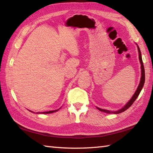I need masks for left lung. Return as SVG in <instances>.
Segmentation results:
<instances>
[{
  "instance_id": "obj_1",
  "label": "left lung",
  "mask_w": 153,
  "mask_h": 153,
  "mask_svg": "<svg viewBox=\"0 0 153 153\" xmlns=\"http://www.w3.org/2000/svg\"><path fill=\"white\" fill-rule=\"evenodd\" d=\"M137 48H138V51H139V60H140V62H141V81H140V83H139V85L137 87V89L136 90V91L135 93V94L133 96L132 98L131 99V100H129V101L127 103V105L124 106L123 107L122 109H120L118 111H116V112H111V111H109V110H104V109H101V108H98L100 111L101 112H106V113H108V114H119V113H121L122 112H124L125 110H126L128 108H129V107L131 106V105L134 102L135 100H136V99L137 98V97L139 96V93H140L141 91L143 88V87L144 85V83H145V69H144V65H143V60H142V57H141V51L139 49V47H138L137 45Z\"/></svg>"
}]
</instances>
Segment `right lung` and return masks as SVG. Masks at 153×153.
Instances as JSON below:
<instances>
[{"label": "right lung", "instance_id": "obj_1", "mask_svg": "<svg viewBox=\"0 0 153 153\" xmlns=\"http://www.w3.org/2000/svg\"><path fill=\"white\" fill-rule=\"evenodd\" d=\"M58 110H59V109H58V110H52V111H48V112H42V114H49V113H53V112L58 111ZM40 113H41V112H39V114H40Z\"/></svg>", "mask_w": 153, "mask_h": 153}]
</instances>
